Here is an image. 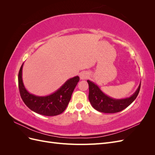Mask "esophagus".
Returning <instances> with one entry per match:
<instances>
[{"mask_svg": "<svg viewBox=\"0 0 155 155\" xmlns=\"http://www.w3.org/2000/svg\"><path fill=\"white\" fill-rule=\"evenodd\" d=\"M89 75H88V73L87 72H82L80 75H79V77H80V79H86L88 78Z\"/></svg>", "mask_w": 155, "mask_h": 155, "instance_id": "1", "label": "esophagus"}]
</instances>
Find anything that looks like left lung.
<instances>
[{
    "label": "left lung",
    "instance_id": "8db88e82",
    "mask_svg": "<svg viewBox=\"0 0 155 155\" xmlns=\"http://www.w3.org/2000/svg\"><path fill=\"white\" fill-rule=\"evenodd\" d=\"M89 87L88 99L93 108L96 110L104 113H116L125 109L137 98L141 83L133 94L124 99H114L103 92L96 84L87 80Z\"/></svg>",
    "mask_w": 155,
    "mask_h": 155
}]
</instances>
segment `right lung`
Segmentation results:
<instances>
[{"mask_svg": "<svg viewBox=\"0 0 155 155\" xmlns=\"http://www.w3.org/2000/svg\"><path fill=\"white\" fill-rule=\"evenodd\" d=\"M23 64L18 75V88L22 101L25 105L36 113L41 115L57 116L66 109L71 99L72 92L79 81V76L70 78L58 90L48 96H38L30 94L23 83L22 73Z\"/></svg>", "mask_w": 155, "mask_h": 155, "instance_id": "1", "label": "right lung"}]
</instances>
